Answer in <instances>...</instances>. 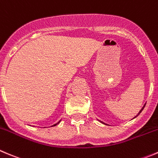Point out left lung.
Returning a JSON list of instances; mask_svg holds the SVG:
<instances>
[{
	"label": "left lung",
	"mask_w": 158,
	"mask_h": 158,
	"mask_svg": "<svg viewBox=\"0 0 158 158\" xmlns=\"http://www.w3.org/2000/svg\"><path fill=\"white\" fill-rule=\"evenodd\" d=\"M145 105H146V104H144V105H143V107H142V109H141V110H140V112H139V113H137V116H135V117H134V118H133V119H134V118H136V117H137V116H138V115H139V114H140V113H141V112H142V110H143V108H144ZM99 121H100V120H99ZM100 122H101V123H103V124H106V125H107V124H106V123H103V122H102V121H100Z\"/></svg>",
	"instance_id": "8db88e82"
}]
</instances>
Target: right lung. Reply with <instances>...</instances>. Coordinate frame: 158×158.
I'll return each instance as SVG.
<instances>
[{
    "label": "right lung",
    "mask_w": 158,
    "mask_h": 158,
    "mask_svg": "<svg viewBox=\"0 0 158 158\" xmlns=\"http://www.w3.org/2000/svg\"><path fill=\"white\" fill-rule=\"evenodd\" d=\"M60 121H61V120H59V122H58V123H56V124L52 125V126H51V127H55V126H56V125H57V124H59V123H60Z\"/></svg>",
    "instance_id": "add662e5"
}]
</instances>
